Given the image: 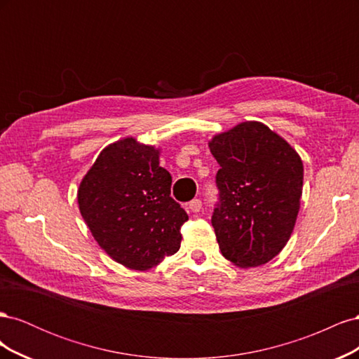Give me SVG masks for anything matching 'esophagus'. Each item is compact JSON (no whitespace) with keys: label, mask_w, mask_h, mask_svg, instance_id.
Instances as JSON below:
<instances>
[{"label":"esophagus","mask_w":359,"mask_h":359,"mask_svg":"<svg viewBox=\"0 0 359 359\" xmlns=\"http://www.w3.org/2000/svg\"><path fill=\"white\" fill-rule=\"evenodd\" d=\"M187 208H189L191 212H199V211L202 210V201H201V199H193L191 202H189Z\"/></svg>","instance_id":"obj_1"}]
</instances>
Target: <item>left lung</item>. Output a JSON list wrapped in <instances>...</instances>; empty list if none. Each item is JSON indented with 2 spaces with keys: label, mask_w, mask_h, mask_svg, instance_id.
Here are the masks:
<instances>
[{
  "label": "left lung",
  "mask_w": 359,
  "mask_h": 359,
  "mask_svg": "<svg viewBox=\"0 0 359 359\" xmlns=\"http://www.w3.org/2000/svg\"><path fill=\"white\" fill-rule=\"evenodd\" d=\"M220 203L212 226L222 255L240 268L269 262L287 244L299 212V154L265 124L244 121L212 136Z\"/></svg>",
  "instance_id": "1"
}]
</instances>
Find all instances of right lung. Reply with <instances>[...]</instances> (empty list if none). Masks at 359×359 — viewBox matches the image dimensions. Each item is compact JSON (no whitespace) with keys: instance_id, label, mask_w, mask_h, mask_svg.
<instances>
[{"instance_id":"1","label":"right lung","mask_w":359,"mask_h":359,"mask_svg":"<svg viewBox=\"0 0 359 359\" xmlns=\"http://www.w3.org/2000/svg\"><path fill=\"white\" fill-rule=\"evenodd\" d=\"M170 184L160 148L132 136L107 145L85 173L79 211L115 262L147 271L178 252L189 215L170 198Z\"/></svg>"}]
</instances>
